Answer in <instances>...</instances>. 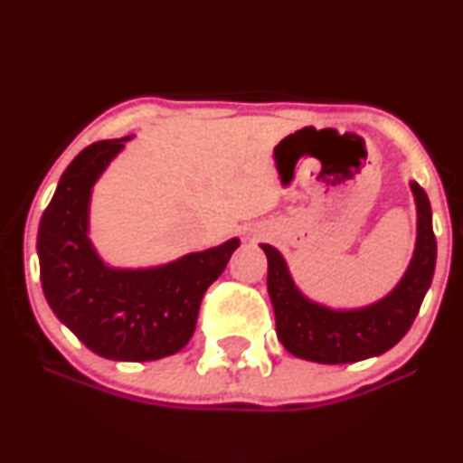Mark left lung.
I'll use <instances>...</instances> for the list:
<instances>
[{"label": "left lung", "instance_id": "obj_1", "mask_svg": "<svg viewBox=\"0 0 463 463\" xmlns=\"http://www.w3.org/2000/svg\"><path fill=\"white\" fill-rule=\"evenodd\" d=\"M418 206V241L407 274L383 300L357 311H333L307 300L296 289L280 252L263 243L268 254V291L276 313V335L296 357L317 364H354L396 346L416 320L435 272L431 204L411 183Z\"/></svg>", "mask_w": 463, "mask_h": 463}]
</instances>
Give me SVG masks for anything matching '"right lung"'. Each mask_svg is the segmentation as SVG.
<instances>
[{
  "mask_svg": "<svg viewBox=\"0 0 463 463\" xmlns=\"http://www.w3.org/2000/svg\"><path fill=\"white\" fill-rule=\"evenodd\" d=\"M126 139L95 141L73 158L41 217L36 250L45 298L84 346L106 359L154 361L187 346L202 296L239 239L163 268H106L87 237L89 195Z\"/></svg>",
  "mask_w": 463,
  "mask_h": 463,
  "instance_id": "1",
  "label": "right lung"
}]
</instances>
